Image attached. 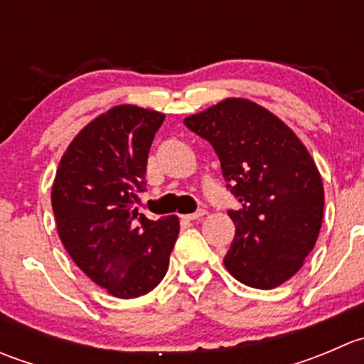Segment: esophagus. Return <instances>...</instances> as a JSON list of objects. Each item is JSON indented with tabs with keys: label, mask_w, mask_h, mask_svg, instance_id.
Returning <instances> with one entry per match:
<instances>
[{
	"label": "esophagus",
	"mask_w": 364,
	"mask_h": 364,
	"mask_svg": "<svg viewBox=\"0 0 364 364\" xmlns=\"http://www.w3.org/2000/svg\"><path fill=\"white\" fill-rule=\"evenodd\" d=\"M204 215H205L204 209H199V211L190 213V215H181V218H183V220H188V222H192V220H199V218H203Z\"/></svg>",
	"instance_id": "1"
}]
</instances>
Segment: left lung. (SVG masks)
<instances>
[{"label":"left lung","instance_id":"obj_1","mask_svg":"<svg viewBox=\"0 0 364 364\" xmlns=\"http://www.w3.org/2000/svg\"><path fill=\"white\" fill-rule=\"evenodd\" d=\"M185 124L213 146L227 188L240 200L223 264L241 284L274 289L314 250L324 213L318 168L299 137L262 105L225 98Z\"/></svg>","mask_w":364,"mask_h":364}]
</instances>
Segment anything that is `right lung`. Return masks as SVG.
<instances>
[{
    "label": "right lung",
    "instance_id": "1",
    "mask_svg": "<svg viewBox=\"0 0 364 364\" xmlns=\"http://www.w3.org/2000/svg\"><path fill=\"white\" fill-rule=\"evenodd\" d=\"M165 114L116 105L75 135L54 178L53 211L65 250L97 285L121 299L160 284L179 234L178 216L137 211L148 155Z\"/></svg>",
    "mask_w": 364,
    "mask_h": 364
}]
</instances>
